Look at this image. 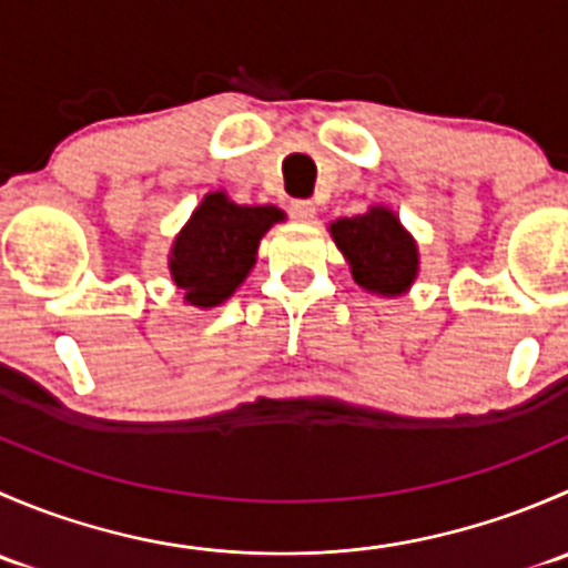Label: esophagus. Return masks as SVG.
Returning a JSON list of instances; mask_svg holds the SVG:
<instances>
[{"label": "esophagus", "mask_w": 568, "mask_h": 568, "mask_svg": "<svg viewBox=\"0 0 568 568\" xmlns=\"http://www.w3.org/2000/svg\"><path fill=\"white\" fill-rule=\"evenodd\" d=\"M288 211H291V216L300 222H311L313 216H316V205H313L311 200H291Z\"/></svg>", "instance_id": "1"}]
</instances>
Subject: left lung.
I'll return each instance as SVG.
<instances>
[{"label":"left lung","instance_id":"obj_1","mask_svg":"<svg viewBox=\"0 0 568 568\" xmlns=\"http://www.w3.org/2000/svg\"><path fill=\"white\" fill-rule=\"evenodd\" d=\"M337 250L352 266L354 283L379 296L406 294L417 277V244L385 205L329 225Z\"/></svg>","mask_w":568,"mask_h":568}]
</instances>
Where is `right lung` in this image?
I'll use <instances>...</instances> for the list:
<instances>
[{"instance_id": "1", "label": "right lung", "mask_w": 568, "mask_h": 568, "mask_svg": "<svg viewBox=\"0 0 568 568\" xmlns=\"http://www.w3.org/2000/svg\"><path fill=\"white\" fill-rule=\"evenodd\" d=\"M277 205H239L225 192L205 194L170 250V274L194 307H216L247 280L263 233L283 222Z\"/></svg>"}]
</instances>
